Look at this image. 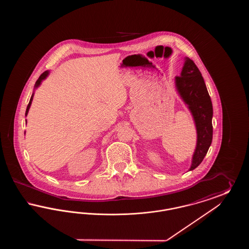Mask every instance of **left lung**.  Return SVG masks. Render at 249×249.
Listing matches in <instances>:
<instances>
[{"label": "left lung", "mask_w": 249, "mask_h": 249, "mask_svg": "<svg viewBox=\"0 0 249 249\" xmlns=\"http://www.w3.org/2000/svg\"><path fill=\"white\" fill-rule=\"evenodd\" d=\"M178 92L189 106L197 129V145L190 171L201 164L213 139V106L201 71L192 59L186 58L181 75L176 77Z\"/></svg>", "instance_id": "obj_1"}]
</instances>
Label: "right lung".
<instances>
[{"instance_id": "obj_1", "label": "right lung", "mask_w": 249, "mask_h": 249, "mask_svg": "<svg viewBox=\"0 0 249 249\" xmlns=\"http://www.w3.org/2000/svg\"><path fill=\"white\" fill-rule=\"evenodd\" d=\"M48 71H44L40 76H39V78L37 79V81H36V88L37 87H39V85L41 84L42 82V80L43 79H45L47 76H48ZM33 98H34V94L32 95V97H31V100H30V102H29V105H28V107H27V109H26V113H25V116H27V114H28V112H29V109H30V107H31V104H32V101H33Z\"/></svg>"}]
</instances>
